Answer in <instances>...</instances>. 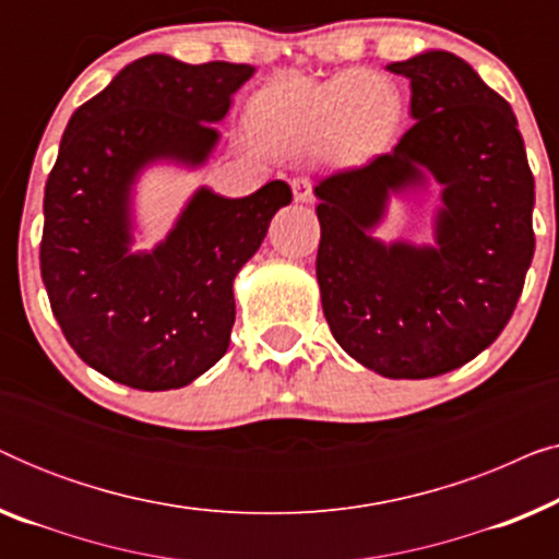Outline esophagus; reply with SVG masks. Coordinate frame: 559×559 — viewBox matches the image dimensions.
<instances>
[{
	"label": "esophagus",
	"instance_id": "obj_1",
	"mask_svg": "<svg viewBox=\"0 0 559 559\" xmlns=\"http://www.w3.org/2000/svg\"><path fill=\"white\" fill-rule=\"evenodd\" d=\"M293 195H295V203H312L316 201V195H312V182L308 178H295L293 180Z\"/></svg>",
	"mask_w": 559,
	"mask_h": 559
}]
</instances>
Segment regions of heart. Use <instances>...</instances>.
I'll return each mask as SVG.
<instances>
[{"label":"heart","mask_w":559,"mask_h":559,"mask_svg":"<svg viewBox=\"0 0 559 559\" xmlns=\"http://www.w3.org/2000/svg\"><path fill=\"white\" fill-rule=\"evenodd\" d=\"M254 132L282 150L328 144L343 157H366L394 140L402 98L386 79L366 71L328 81L285 79L266 86L249 106Z\"/></svg>","instance_id":"heart-1"}]
</instances>
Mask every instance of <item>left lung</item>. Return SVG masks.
I'll return each instance as SVG.
<instances>
[{"label":"left lung","instance_id":"1","mask_svg":"<svg viewBox=\"0 0 559 559\" xmlns=\"http://www.w3.org/2000/svg\"><path fill=\"white\" fill-rule=\"evenodd\" d=\"M409 79L415 127L358 170L318 182L316 274L333 338L386 379H432L499 338L534 257V178L511 106L463 58L423 50ZM441 190L433 241L376 236L394 197Z\"/></svg>","mask_w":559,"mask_h":559}]
</instances>
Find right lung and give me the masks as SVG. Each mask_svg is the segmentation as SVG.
<instances>
[{"mask_svg":"<svg viewBox=\"0 0 559 559\" xmlns=\"http://www.w3.org/2000/svg\"><path fill=\"white\" fill-rule=\"evenodd\" d=\"M254 66H190L152 52L73 111L45 186L40 270L71 348L142 392L188 386L226 354L234 280L262 247L287 182L226 198L201 186L165 239L132 249L136 186L157 165L198 170Z\"/></svg>","mask_w":559,"mask_h":559,"instance_id":"right-lung-1","label":"right lung"}]
</instances>
